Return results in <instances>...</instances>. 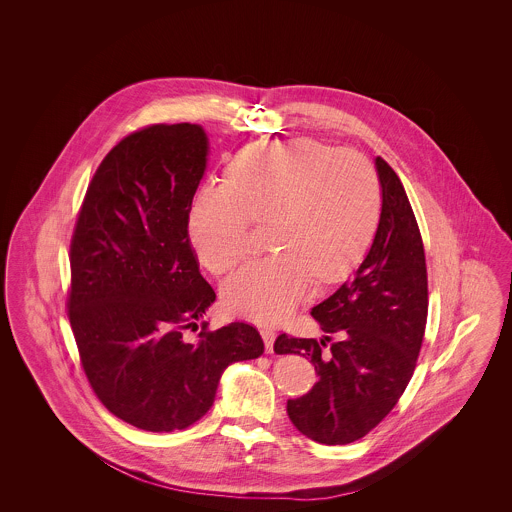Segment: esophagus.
<instances>
[{
  "instance_id": "obj_1",
  "label": "esophagus",
  "mask_w": 512,
  "mask_h": 512,
  "mask_svg": "<svg viewBox=\"0 0 512 512\" xmlns=\"http://www.w3.org/2000/svg\"><path fill=\"white\" fill-rule=\"evenodd\" d=\"M259 332H261V336H263V341H265V347H267L268 353H272V345H274V338H276L274 330L267 328V326H261Z\"/></svg>"
}]
</instances>
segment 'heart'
Returning <instances> with one entry per match:
<instances>
[{"mask_svg":"<svg viewBox=\"0 0 512 512\" xmlns=\"http://www.w3.org/2000/svg\"><path fill=\"white\" fill-rule=\"evenodd\" d=\"M382 209L378 174L363 153L301 138L240 151L220 184H205L190 211V238L203 267L228 274L249 251V228H267V259L222 288L230 313L278 322L313 280H343L372 242Z\"/></svg>","mask_w":512,"mask_h":512,"instance_id":"heart-1","label":"heart"}]
</instances>
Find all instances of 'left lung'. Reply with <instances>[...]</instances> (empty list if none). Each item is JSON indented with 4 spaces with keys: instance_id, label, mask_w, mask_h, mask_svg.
<instances>
[{
    "instance_id": "8db88e82",
    "label": "left lung",
    "mask_w": 512,
    "mask_h": 512,
    "mask_svg": "<svg viewBox=\"0 0 512 512\" xmlns=\"http://www.w3.org/2000/svg\"><path fill=\"white\" fill-rule=\"evenodd\" d=\"M376 169L382 213L372 247L357 274L311 311L328 336L317 341L280 334L274 341L276 353H297L315 366L313 390L288 399L286 409L303 436L324 445L365 438L391 413L413 378L426 330L428 272L420 228L399 176L382 157Z\"/></svg>"
}]
</instances>
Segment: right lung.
<instances>
[{
  "instance_id": "right-lung-1",
  "label": "right lung",
  "mask_w": 512,
  "mask_h": 512,
  "mask_svg": "<svg viewBox=\"0 0 512 512\" xmlns=\"http://www.w3.org/2000/svg\"><path fill=\"white\" fill-rule=\"evenodd\" d=\"M207 163L201 126L149 124L101 161L71 240L67 315L80 365L109 413L147 432L184 430L215 401L230 363L263 355L255 326L197 330L215 290L188 222Z\"/></svg>"
}]
</instances>
